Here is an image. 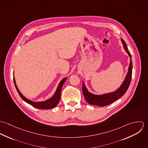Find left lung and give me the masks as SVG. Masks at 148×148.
<instances>
[{
	"instance_id": "8db88e82",
	"label": "left lung",
	"mask_w": 148,
	"mask_h": 148,
	"mask_svg": "<svg viewBox=\"0 0 148 148\" xmlns=\"http://www.w3.org/2000/svg\"><path fill=\"white\" fill-rule=\"evenodd\" d=\"M121 41L123 45V47L126 51L127 55L130 57V63L128 67L127 72L126 76L122 84L120 85L119 88H117L115 91L106 93L102 95H95L88 91V89L86 88L84 82H83V93L84 95L85 99L88 103L90 105L93 106H104L109 105L114 101H117L121 97L127 92V89L132 79V56L127 49V44L124 40L121 39Z\"/></svg>"
}]
</instances>
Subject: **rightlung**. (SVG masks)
Wrapping results in <instances>:
<instances>
[{"label":"right lung","mask_w":148,"mask_h":148,"mask_svg":"<svg viewBox=\"0 0 148 148\" xmlns=\"http://www.w3.org/2000/svg\"><path fill=\"white\" fill-rule=\"evenodd\" d=\"M66 79H67V77H65V78H64L63 79H62L60 81V82L59 83V84L58 86V88H57L54 95L51 98H49L45 101H33L26 98L24 96H23L22 95V93L20 92V90H19V89L16 85L15 79L14 76V84L15 85L16 89L19 96L21 97V99L27 103L36 108L42 109H52L57 106L60 100V95H61V91H62V87L63 86L64 83H65V82L66 81Z\"/></svg>","instance_id":"add662e5"}]
</instances>
